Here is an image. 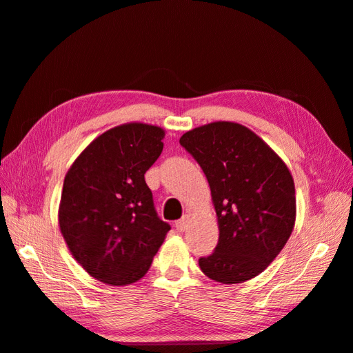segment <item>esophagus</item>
Listing matches in <instances>:
<instances>
[{
	"label": "esophagus",
	"mask_w": 353,
	"mask_h": 353,
	"mask_svg": "<svg viewBox=\"0 0 353 353\" xmlns=\"http://www.w3.org/2000/svg\"><path fill=\"white\" fill-rule=\"evenodd\" d=\"M189 219H190L189 214H184V216H183L181 219L175 222V227H176L178 232H185L187 225H189Z\"/></svg>",
	"instance_id": "esophagus-1"
}]
</instances>
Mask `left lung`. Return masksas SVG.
<instances>
[{"label": "left lung", "mask_w": 353, "mask_h": 353, "mask_svg": "<svg viewBox=\"0 0 353 353\" xmlns=\"http://www.w3.org/2000/svg\"><path fill=\"white\" fill-rule=\"evenodd\" d=\"M205 174L219 241L199 259L204 274L242 283L274 261L296 224V187L290 169L261 137L234 121H213L179 139Z\"/></svg>", "instance_id": "left-lung-1"}]
</instances>
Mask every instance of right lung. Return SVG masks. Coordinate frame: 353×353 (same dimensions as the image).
Wrapping results in <instances>:
<instances>
[{
    "label": "right lung",
    "mask_w": 353,
    "mask_h": 353,
    "mask_svg": "<svg viewBox=\"0 0 353 353\" xmlns=\"http://www.w3.org/2000/svg\"><path fill=\"white\" fill-rule=\"evenodd\" d=\"M160 126L125 123L86 146L63 179L59 228L70 253L99 282L146 274L170 225L158 218L146 170L163 150Z\"/></svg>",
    "instance_id": "1"
}]
</instances>
